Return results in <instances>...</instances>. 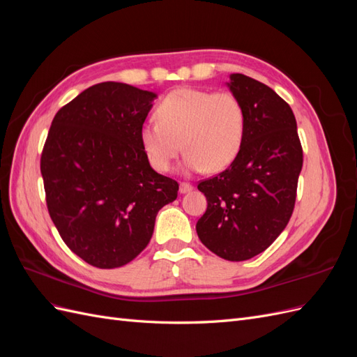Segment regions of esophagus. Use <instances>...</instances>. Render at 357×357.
I'll return each instance as SVG.
<instances>
[{"label": "esophagus", "instance_id": "1", "mask_svg": "<svg viewBox=\"0 0 357 357\" xmlns=\"http://www.w3.org/2000/svg\"><path fill=\"white\" fill-rule=\"evenodd\" d=\"M192 189H193V186L189 185V183H180V188H178L180 193H189Z\"/></svg>", "mask_w": 357, "mask_h": 357}]
</instances>
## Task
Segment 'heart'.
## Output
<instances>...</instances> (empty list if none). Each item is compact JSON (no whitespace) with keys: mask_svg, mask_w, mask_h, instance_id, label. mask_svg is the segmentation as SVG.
<instances>
[{"mask_svg":"<svg viewBox=\"0 0 357 357\" xmlns=\"http://www.w3.org/2000/svg\"><path fill=\"white\" fill-rule=\"evenodd\" d=\"M156 119L139 129V143L160 172L171 169L181 149L186 152L183 168L189 172L222 171L241 152L247 114L231 92L176 89L158 104Z\"/></svg>","mask_w":357,"mask_h":357,"instance_id":"heart-1","label":"heart"}]
</instances>
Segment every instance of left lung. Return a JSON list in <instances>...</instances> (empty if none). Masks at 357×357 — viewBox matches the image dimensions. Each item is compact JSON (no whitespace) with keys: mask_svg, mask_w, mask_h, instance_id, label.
I'll return each mask as SVG.
<instances>
[{"mask_svg":"<svg viewBox=\"0 0 357 357\" xmlns=\"http://www.w3.org/2000/svg\"><path fill=\"white\" fill-rule=\"evenodd\" d=\"M226 86L245 109V137L228 169L199 181L208 205L197 232L213 253L240 262L266 250L289 223L302 147L294 112L271 88L238 73Z\"/></svg>","mask_w":357,"mask_h":357,"instance_id":"8db88e82","label":"left lung"}]
</instances>
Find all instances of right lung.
I'll use <instances>...</instances> for the list:
<instances>
[{"mask_svg": "<svg viewBox=\"0 0 357 357\" xmlns=\"http://www.w3.org/2000/svg\"><path fill=\"white\" fill-rule=\"evenodd\" d=\"M155 92L104 82L53 117L41 155L49 214L71 252L92 266L129 264L153 235L178 183L150 167L139 129Z\"/></svg>", "mask_w": 357, "mask_h": 357, "instance_id": "add662e5", "label": "right lung"}]
</instances>
